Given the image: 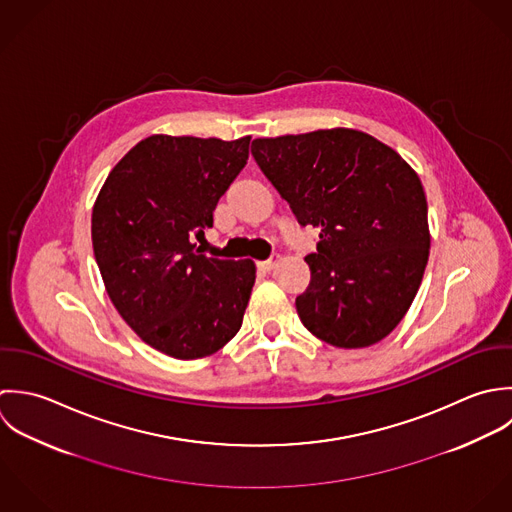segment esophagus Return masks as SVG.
Here are the masks:
<instances>
[{
	"label": "esophagus",
	"mask_w": 512,
	"mask_h": 512,
	"mask_svg": "<svg viewBox=\"0 0 512 512\" xmlns=\"http://www.w3.org/2000/svg\"><path fill=\"white\" fill-rule=\"evenodd\" d=\"M277 255H273V257H269V259H265V261H257V267H259V271H265V273H269L275 265H277Z\"/></svg>",
	"instance_id": "obj_1"
}]
</instances>
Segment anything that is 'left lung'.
Here are the masks:
<instances>
[{
  "label": "left lung",
  "instance_id": "obj_1",
  "mask_svg": "<svg viewBox=\"0 0 512 512\" xmlns=\"http://www.w3.org/2000/svg\"><path fill=\"white\" fill-rule=\"evenodd\" d=\"M251 154L301 225L318 229L297 312L316 338L366 348L406 316L429 257L419 176L388 144L354 128L257 138Z\"/></svg>",
  "mask_w": 512,
  "mask_h": 512
}]
</instances>
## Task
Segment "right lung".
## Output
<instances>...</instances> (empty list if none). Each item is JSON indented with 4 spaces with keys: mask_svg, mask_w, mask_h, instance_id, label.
<instances>
[{
    "mask_svg": "<svg viewBox=\"0 0 512 512\" xmlns=\"http://www.w3.org/2000/svg\"><path fill=\"white\" fill-rule=\"evenodd\" d=\"M249 142L148 136L110 170L93 207V249L112 305L172 358L209 356L241 328L255 263L205 257L194 239L213 225Z\"/></svg>",
    "mask_w": 512,
    "mask_h": 512,
    "instance_id": "right-lung-1",
    "label": "right lung"
}]
</instances>
